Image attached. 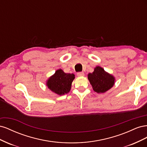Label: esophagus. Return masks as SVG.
Returning a JSON list of instances; mask_svg holds the SVG:
<instances>
[{
	"label": "esophagus",
	"instance_id": "obj_1",
	"mask_svg": "<svg viewBox=\"0 0 147 147\" xmlns=\"http://www.w3.org/2000/svg\"><path fill=\"white\" fill-rule=\"evenodd\" d=\"M84 72H78L77 73V75H78V77H81V76H83V75H84Z\"/></svg>",
	"mask_w": 147,
	"mask_h": 147
}]
</instances>
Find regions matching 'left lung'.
Returning a JSON list of instances; mask_svg holds the SVG:
<instances>
[{"label": "left lung", "instance_id": "left-lung-1", "mask_svg": "<svg viewBox=\"0 0 147 147\" xmlns=\"http://www.w3.org/2000/svg\"><path fill=\"white\" fill-rule=\"evenodd\" d=\"M88 78L92 86V89L97 93H103L112 88L115 82L112 75L107 73L99 66L94 69L92 73H90Z\"/></svg>", "mask_w": 147, "mask_h": 147}]
</instances>
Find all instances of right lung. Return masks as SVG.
<instances>
[{
	"label": "right lung",
	"instance_id": "obj_1",
	"mask_svg": "<svg viewBox=\"0 0 147 147\" xmlns=\"http://www.w3.org/2000/svg\"><path fill=\"white\" fill-rule=\"evenodd\" d=\"M74 78V74H66L63 70L59 69L48 79L47 84L50 90L61 96L70 91Z\"/></svg>",
	"mask_w": 147,
	"mask_h": 147
}]
</instances>
